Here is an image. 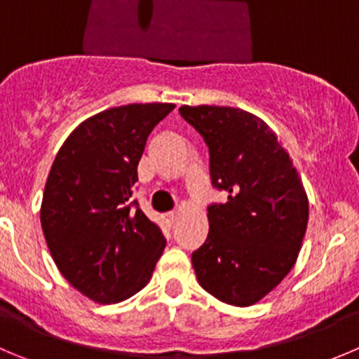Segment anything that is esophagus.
<instances>
[{
  "mask_svg": "<svg viewBox=\"0 0 359 359\" xmlns=\"http://www.w3.org/2000/svg\"><path fill=\"white\" fill-rule=\"evenodd\" d=\"M165 217H166V221L170 222V224H173V222H175L177 219H179V212H177V210H172V212H168V214H166Z\"/></svg>",
  "mask_w": 359,
  "mask_h": 359,
  "instance_id": "obj_1",
  "label": "esophagus"
}]
</instances>
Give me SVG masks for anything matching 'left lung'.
<instances>
[{"mask_svg": "<svg viewBox=\"0 0 359 359\" xmlns=\"http://www.w3.org/2000/svg\"><path fill=\"white\" fill-rule=\"evenodd\" d=\"M203 137L212 186L228 193L208 205V235L191 261L205 291L249 307L294 266L309 221L304 184L264 121L233 107H180Z\"/></svg>", "mask_w": 359, "mask_h": 359, "instance_id": "8db88e82", "label": "left lung"}]
</instances>
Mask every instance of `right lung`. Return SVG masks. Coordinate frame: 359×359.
I'll list each match as a JSON object with an SVG mask.
<instances>
[{
  "label": "right lung",
  "mask_w": 359,
  "mask_h": 359,
  "mask_svg": "<svg viewBox=\"0 0 359 359\" xmlns=\"http://www.w3.org/2000/svg\"><path fill=\"white\" fill-rule=\"evenodd\" d=\"M173 109L133 103L96 114L52 163L40 210L45 242L62 277L98 304L144 290L166 245L131 194L147 137Z\"/></svg>",
  "instance_id": "obj_1"
}]
</instances>
